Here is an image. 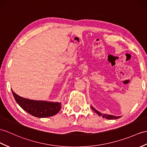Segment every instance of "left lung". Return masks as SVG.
Here are the masks:
<instances>
[{
  "label": "left lung",
  "mask_w": 147,
  "mask_h": 147,
  "mask_svg": "<svg viewBox=\"0 0 147 147\" xmlns=\"http://www.w3.org/2000/svg\"><path fill=\"white\" fill-rule=\"evenodd\" d=\"M91 108L93 110L95 111V112L96 113L98 114V115L100 116H102L103 118H105L106 119H110V120H113V119H119V118L121 117V116H118V117H116V116H114V115H107V114H102L100 112H98V111L96 110L94 107H93L92 105H91Z\"/></svg>",
  "instance_id": "left-lung-1"
}]
</instances>
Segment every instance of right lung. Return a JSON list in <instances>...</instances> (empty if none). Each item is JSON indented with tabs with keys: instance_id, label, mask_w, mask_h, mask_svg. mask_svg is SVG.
Masks as SVG:
<instances>
[{
	"instance_id": "obj_1",
	"label": "right lung",
	"mask_w": 147,
	"mask_h": 147,
	"mask_svg": "<svg viewBox=\"0 0 147 147\" xmlns=\"http://www.w3.org/2000/svg\"><path fill=\"white\" fill-rule=\"evenodd\" d=\"M16 101L21 108L32 116L45 118L55 115L61 109V103L44 100H34L18 95L12 90Z\"/></svg>"
}]
</instances>
